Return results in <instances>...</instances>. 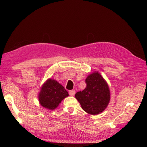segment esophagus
<instances>
[{
    "mask_svg": "<svg viewBox=\"0 0 147 147\" xmlns=\"http://www.w3.org/2000/svg\"><path fill=\"white\" fill-rule=\"evenodd\" d=\"M69 94L70 96H74L75 94V90H70L69 92Z\"/></svg>",
    "mask_w": 147,
    "mask_h": 147,
    "instance_id": "1",
    "label": "esophagus"
}]
</instances>
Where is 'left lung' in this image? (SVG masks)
Returning <instances> with one entry per match:
<instances>
[{
	"label": "left lung",
	"instance_id": "obj_1",
	"mask_svg": "<svg viewBox=\"0 0 147 147\" xmlns=\"http://www.w3.org/2000/svg\"><path fill=\"white\" fill-rule=\"evenodd\" d=\"M86 86L75 96L84 111L91 115L102 113L110 99V90L104 78L98 72L89 75L85 80Z\"/></svg>",
	"mask_w": 147,
	"mask_h": 147
}]
</instances>
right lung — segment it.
Here are the masks:
<instances>
[{
  "instance_id": "add662e5",
  "label": "right lung",
  "mask_w": 147,
  "mask_h": 147,
  "mask_svg": "<svg viewBox=\"0 0 147 147\" xmlns=\"http://www.w3.org/2000/svg\"><path fill=\"white\" fill-rule=\"evenodd\" d=\"M68 92L55 80L48 79L44 83L38 94L40 105L48 110H55L66 97Z\"/></svg>"
}]
</instances>
